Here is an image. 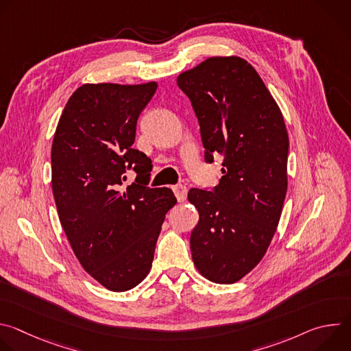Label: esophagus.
<instances>
[{
    "label": "esophagus",
    "instance_id": "esophagus-1",
    "mask_svg": "<svg viewBox=\"0 0 351 351\" xmlns=\"http://www.w3.org/2000/svg\"><path fill=\"white\" fill-rule=\"evenodd\" d=\"M172 190H173V193H175V195H176L179 203L184 202L186 197H187V189H186V186H183V184H175V186H172Z\"/></svg>",
    "mask_w": 351,
    "mask_h": 351
}]
</instances>
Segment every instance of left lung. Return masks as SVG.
Returning a JSON list of instances; mask_svg holds the SVG:
<instances>
[{"label":"left lung","mask_w":351,"mask_h":351,"mask_svg":"<svg viewBox=\"0 0 351 351\" xmlns=\"http://www.w3.org/2000/svg\"><path fill=\"white\" fill-rule=\"evenodd\" d=\"M198 119L204 161L222 156L211 189L193 187L198 210L190 250L199 274L234 283L264 257L276 232L287 190L289 137L263 79L239 57H213L178 76Z\"/></svg>","instance_id":"1"}]
</instances>
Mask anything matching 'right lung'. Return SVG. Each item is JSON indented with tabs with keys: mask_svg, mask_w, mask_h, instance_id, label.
<instances>
[{
	"mask_svg": "<svg viewBox=\"0 0 351 351\" xmlns=\"http://www.w3.org/2000/svg\"><path fill=\"white\" fill-rule=\"evenodd\" d=\"M157 83L83 84L68 99L51 148L53 193L61 225L82 267L112 291L137 286L153 265L168 187H148L152 160L133 148L140 114ZM135 183L125 192L124 173Z\"/></svg>",
	"mask_w": 351,
	"mask_h": 351,
	"instance_id": "obj_1",
	"label": "right lung"
}]
</instances>
